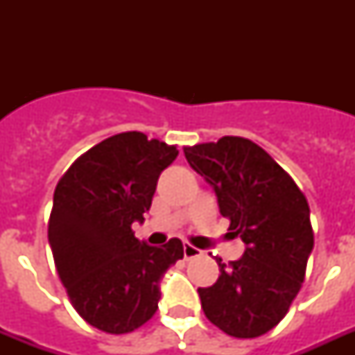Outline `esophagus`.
<instances>
[{"mask_svg": "<svg viewBox=\"0 0 355 355\" xmlns=\"http://www.w3.org/2000/svg\"><path fill=\"white\" fill-rule=\"evenodd\" d=\"M202 256V250L193 245H189V243H184V258L186 259H193V258H199Z\"/></svg>", "mask_w": 355, "mask_h": 355, "instance_id": "esophagus-1", "label": "esophagus"}]
</instances>
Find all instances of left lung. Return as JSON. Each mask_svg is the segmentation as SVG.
<instances>
[{
	"label": "left lung",
	"instance_id": "left-lung-1",
	"mask_svg": "<svg viewBox=\"0 0 355 355\" xmlns=\"http://www.w3.org/2000/svg\"><path fill=\"white\" fill-rule=\"evenodd\" d=\"M216 191L223 217L245 243L211 287H199L205 315L225 334L250 339L272 330L300 291L313 250L309 206L289 175L250 139L225 136L184 149Z\"/></svg>",
	"mask_w": 355,
	"mask_h": 355
}]
</instances>
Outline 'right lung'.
<instances>
[{
  "label": "right lung",
  "instance_id": "obj_1",
  "mask_svg": "<svg viewBox=\"0 0 355 355\" xmlns=\"http://www.w3.org/2000/svg\"><path fill=\"white\" fill-rule=\"evenodd\" d=\"M177 156V147L136 130L116 134L57 184L47 228L53 258L73 308L97 330L118 336L145 324L158 309L162 276L184 256L178 237L150 247L132 232Z\"/></svg>",
  "mask_w": 355,
  "mask_h": 355
}]
</instances>
